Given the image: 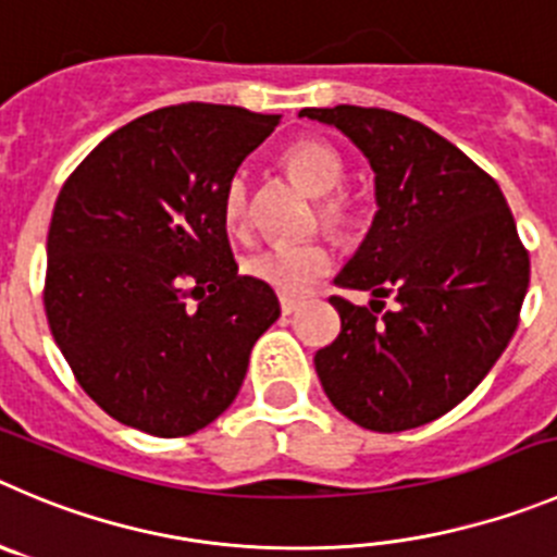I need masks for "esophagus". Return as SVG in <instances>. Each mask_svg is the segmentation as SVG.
Masks as SVG:
<instances>
[{"mask_svg":"<svg viewBox=\"0 0 557 557\" xmlns=\"http://www.w3.org/2000/svg\"><path fill=\"white\" fill-rule=\"evenodd\" d=\"M296 308H299V299H296V296H288V294L280 296V310H283V315H290Z\"/></svg>","mask_w":557,"mask_h":557,"instance_id":"1","label":"esophagus"}]
</instances>
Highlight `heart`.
<instances>
[{"mask_svg": "<svg viewBox=\"0 0 557 557\" xmlns=\"http://www.w3.org/2000/svg\"><path fill=\"white\" fill-rule=\"evenodd\" d=\"M285 173L315 197L319 220L332 236H351L362 225V206L355 195L343 191L346 161L330 143L305 137L290 143L280 156ZM222 214L231 231L242 233L249 225V184L244 175L227 184L222 197ZM332 255L321 242L302 244H272V247L252 252L244 261V272L258 283L280 290V294H302L310 283L330 272Z\"/></svg>", "mask_w": 557, "mask_h": 557, "instance_id": "heart-1", "label": "heart"}]
</instances>
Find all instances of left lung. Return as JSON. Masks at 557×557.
Listing matches in <instances>:
<instances>
[{
    "label": "left lung",
    "instance_id": "1",
    "mask_svg": "<svg viewBox=\"0 0 557 557\" xmlns=\"http://www.w3.org/2000/svg\"><path fill=\"white\" fill-rule=\"evenodd\" d=\"M299 117L341 128L366 153L379 206L335 277L371 290V308L330 296L341 335L315 351V373L332 407L362 429H418L465 401L506 351L528 294V249L497 181L423 123L349 103Z\"/></svg>",
    "mask_w": 557,
    "mask_h": 557
}]
</instances>
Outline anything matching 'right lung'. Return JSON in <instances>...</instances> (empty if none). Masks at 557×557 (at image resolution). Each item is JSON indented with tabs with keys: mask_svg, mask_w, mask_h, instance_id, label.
Here are the masks:
<instances>
[{
	"mask_svg": "<svg viewBox=\"0 0 557 557\" xmlns=\"http://www.w3.org/2000/svg\"><path fill=\"white\" fill-rule=\"evenodd\" d=\"M277 114L178 103L109 134L62 184L46 242L51 335L87 396L153 436H186L238 396L280 319L242 277L222 197Z\"/></svg>",
	"mask_w": 557,
	"mask_h": 557,
	"instance_id": "1",
	"label": "right lung"
}]
</instances>
